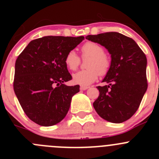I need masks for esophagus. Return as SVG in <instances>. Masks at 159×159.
<instances>
[{"mask_svg": "<svg viewBox=\"0 0 159 159\" xmlns=\"http://www.w3.org/2000/svg\"><path fill=\"white\" fill-rule=\"evenodd\" d=\"M89 87H88V86H83V85H81V87H80V89L81 90H82V91H84V90H87L88 89H89Z\"/></svg>", "mask_w": 159, "mask_h": 159, "instance_id": "1", "label": "esophagus"}]
</instances>
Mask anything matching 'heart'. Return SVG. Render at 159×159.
<instances>
[{
  "instance_id": "1",
  "label": "heart",
  "mask_w": 159,
  "mask_h": 159,
  "mask_svg": "<svg viewBox=\"0 0 159 159\" xmlns=\"http://www.w3.org/2000/svg\"><path fill=\"white\" fill-rule=\"evenodd\" d=\"M82 57H90L87 61L88 69L80 70L74 74L72 79L75 84L86 86L94 82L98 75H105L111 67V60L101 44L88 41L81 46ZM65 63L67 68L70 70H75L81 63V58L75 51H68L65 57Z\"/></svg>"
}]
</instances>
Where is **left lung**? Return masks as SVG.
Instances as JSON below:
<instances>
[{
	"mask_svg": "<svg viewBox=\"0 0 159 159\" xmlns=\"http://www.w3.org/2000/svg\"><path fill=\"white\" fill-rule=\"evenodd\" d=\"M86 39L104 46L111 57L102 81L108 84L98 86L99 96L93 106L103 119L124 122L138 110L148 88L146 56L132 38L118 32L88 35Z\"/></svg>",
	"mask_w": 159,
	"mask_h": 159,
	"instance_id": "1",
	"label": "left lung"
}]
</instances>
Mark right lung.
<instances>
[{
    "instance_id": "1",
    "label": "right lung",
    "mask_w": 159,
    "mask_h": 159,
    "mask_svg": "<svg viewBox=\"0 0 159 159\" xmlns=\"http://www.w3.org/2000/svg\"><path fill=\"white\" fill-rule=\"evenodd\" d=\"M83 36H45L31 41L15 62L14 90L20 106L31 121L51 126L65 118L79 85L71 80L65 55L79 44Z\"/></svg>"
}]
</instances>
